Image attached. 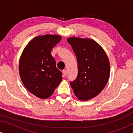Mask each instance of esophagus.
I'll return each mask as SVG.
<instances>
[{
  "label": "esophagus",
  "instance_id": "esophagus-1",
  "mask_svg": "<svg viewBox=\"0 0 133 133\" xmlns=\"http://www.w3.org/2000/svg\"><path fill=\"white\" fill-rule=\"evenodd\" d=\"M62 72H63V75L64 76H66L67 75V71L66 70H63Z\"/></svg>",
  "mask_w": 133,
  "mask_h": 133
}]
</instances>
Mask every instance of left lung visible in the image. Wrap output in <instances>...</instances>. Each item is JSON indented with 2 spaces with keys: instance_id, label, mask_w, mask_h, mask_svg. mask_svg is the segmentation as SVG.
<instances>
[{
  "instance_id": "left-lung-1",
  "label": "left lung",
  "mask_w": 133,
  "mask_h": 133,
  "mask_svg": "<svg viewBox=\"0 0 133 133\" xmlns=\"http://www.w3.org/2000/svg\"><path fill=\"white\" fill-rule=\"evenodd\" d=\"M67 42L71 45L78 64L77 77L71 82V87L79 100L91 99L108 82L110 73L108 56L102 47L92 39L71 37Z\"/></svg>"
}]
</instances>
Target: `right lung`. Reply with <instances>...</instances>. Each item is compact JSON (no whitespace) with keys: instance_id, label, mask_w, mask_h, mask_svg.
Returning a JSON list of instances; mask_svg holds the SVG:
<instances>
[{"instance_id":"obj_1","label":"right lung","mask_w":133,"mask_h":133,"mask_svg":"<svg viewBox=\"0 0 133 133\" xmlns=\"http://www.w3.org/2000/svg\"><path fill=\"white\" fill-rule=\"evenodd\" d=\"M59 35L36 36L23 50L19 71L23 84L28 91L40 99H47L62 80L51 51L61 41Z\"/></svg>"}]
</instances>
